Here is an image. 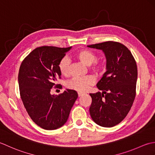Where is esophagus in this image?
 Returning <instances> with one entry per match:
<instances>
[{
  "mask_svg": "<svg viewBox=\"0 0 155 155\" xmlns=\"http://www.w3.org/2000/svg\"><path fill=\"white\" fill-rule=\"evenodd\" d=\"M83 94H84L83 92H78V96L80 97V96H81L82 95H83Z\"/></svg>",
  "mask_w": 155,
  "mask_h": 155,
  "instance_id": "1",
  "label": "esophagus"
}]
</instances>
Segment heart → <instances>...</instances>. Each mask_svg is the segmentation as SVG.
Returning a JSON list of instances; mask_svg holds the SVG:
<instances>
[{
	"label": "heart",
	"mask_w": 155,
	"mask_h": 155,
	"mask_svg": "<svg viewBox=\"0 0 155 155\" xmlns=\"http://www.w3.org/2000/svg\"><path fill=\"white\" fill-rule=\"evenodd\" d=\"M76 58L81 61L82 64L87 66H90L97 60V56L93 51L87 49H82L77 52L75 55ZM70 60L67 57L63 58L59 63L58 68L61 74L64 75H68L70 71ZM104 69V65L101 63H95L91 70L97 73H101ZM94 84V79L92 76H87L81 78H74L69 80L67 86L69 89L74 90L78 91H86L89 89L90 86H92Z\"/></svg>",
	"instance_id": "b5f03b06"
}]
</instances>
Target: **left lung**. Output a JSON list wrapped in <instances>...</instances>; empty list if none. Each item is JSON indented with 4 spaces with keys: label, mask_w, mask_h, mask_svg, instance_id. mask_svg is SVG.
<instances>
[{
    "label": "left lung",
    "mask_w": 155,
    "mask_h": 155,
    "mask_svg": "<svg viewBox=\"0 0 155 155\" xmlns=\"http://www.w3.org/2000/svg\"><path fill=\"white\" fill-rule=\"evenodd\" d=\"M87 47L102 50L106 58V71L96 85L102 92L90 94L92 99L90 116L99 126L112 127L124 119L134 102L137 63L130 50L122 43L106 41Z\"/></svg>",
    "instance_id": "obj_1"
}]
</instances>
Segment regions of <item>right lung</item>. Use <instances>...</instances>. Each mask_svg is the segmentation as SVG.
Returning a JSON list of instances; mask_svg holds the SVG:
<instances>
[{
    "label": "right lung",
    "mask_w": 155,
    "mask_h": 155,
    "mask_svg": "<svg viewBox=\"0 0 155 155\" xmlns=\"http://www.w3.org/2000/svg\"><path fill=\"white\" fill-rule=\"evenodd\" d=\"M71 49L43 46L35 49L22 62L18 75L20 95L32 120L45 130H55L67 122L78 98L76 91L67 89L59 95L50 91L61 78L58 65ZM61 87V86H59Z\"/></svg>",
    "instance_id": "1"
}]
</instances>
